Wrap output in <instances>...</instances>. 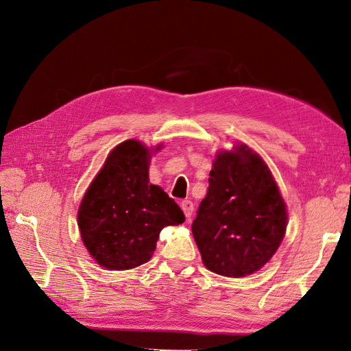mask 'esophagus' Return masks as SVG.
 I'll return each instance as SVG.
<instances>
[{
  "mask_svg": "<svg viewBox=\"0 0 351 351\" xmlns=\"http://www.w3.org/2000/svg\"><path fill=\"white\" fill-rule=\"evenodd\" d=\"M181 208H182V211L185 214V217H187V220H190L191 215H193V211H195V205H193L191 200H182Z\"/></svg>",
  "mask_w": 351,
  "mask_h": 351,
  "instance_id": "esophagus-1",
  "label": "esophagus"
}]
</instances>
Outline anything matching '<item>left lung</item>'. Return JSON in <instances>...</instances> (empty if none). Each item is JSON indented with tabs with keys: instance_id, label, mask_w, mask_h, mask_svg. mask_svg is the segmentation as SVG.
<instances>
[{
	"instance_id": "left-lung-1",
	"label": "left lung",
	"mask_w": 351,
	"mask_h": 351,
	"mask_svg": "<svg viewBox=\"0 0 351 351\" xmlns=\"http://www.w3.org/2000/svg\"><path fill=\"white\" fill-rule=\"evenodd\" d=\"M191 225L208 270L243 278L264 267L287 230V206L263 158L245 145L220 151Z\"/></svg>"
}]
</instances>
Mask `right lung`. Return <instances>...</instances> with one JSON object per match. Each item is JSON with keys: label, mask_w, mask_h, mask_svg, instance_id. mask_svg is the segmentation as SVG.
Segmentation results:
<instances>
[{"label": "right lung", "mask_w": 351, "mask_h": 351, "mask_svg": "<svg viewBox=\"0 0 351 351\" xmlns=\"http://www.w3.org/2000/svg\"><path fill=\"white\" fill-rule=\"evenodd\" d=\"M149 160L151 149L137 140L117 145L81 200V238L92 258L108 270L147 263L161 229L185 220L175 200L149 184Z\"/></svg>", "instance_id": "add662e5"}]
</instances>
